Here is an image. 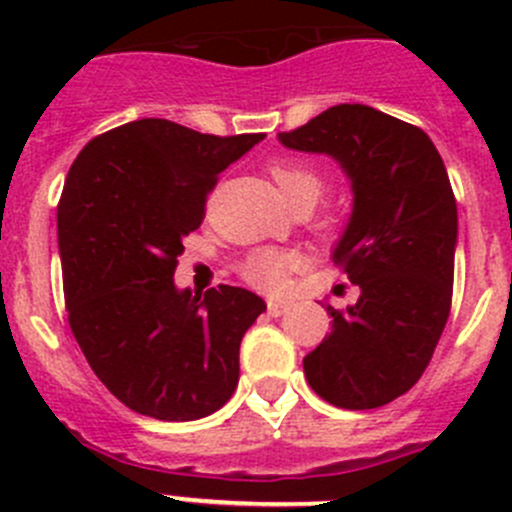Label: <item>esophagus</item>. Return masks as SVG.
I'll list each match as a JSON object with an SVG mask.
<instances>
[{
	"mask_svg": "<svg viewBox=\"0 0 512 512\" xmlns=\"http://www.w3.org/2000/svg\"><path fill=\"white\" fill-rule=\"evenodd\" d=\"M267 312H270L272 317H282V314L289 312V304L277 302V299H270V302H267Z\"/></svg>",
	"mask_w": 512,
	"mask_h": 512,
	"instance_id": "obj_1",
	"label": "esophagus"
}]
</instances>
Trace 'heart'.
<instances>
[{
    "instance_id": "heart-1",
    "label": "heart",
    "mask_w": 512,
    "mask_h": 512,
    "mask_svg": "<svg viewBox=\"0 0 512 512\" xmlns=\"http://www.w3.org/2000/svg\"><path fill=\"white\" fill-rule=\"evenodd\" d=\"M270 178L275 180L280 195L294 210H309L327 190V175L317 165L302 163V160H275L270 165ZM299 265H302V257L297 252L255 247L247 252L237 270L247 285L275 294L287 289L289 277L294 270H299Z\"/></svg>"
}]
</instances>
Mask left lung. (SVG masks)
Returning <instances> with one entry per match:
<instances>
[{"instance_id":"8db88e82","label":"left lung","mask_w":512,"mask_h":512,"mask_svg":"<svg viewBox=\"0 0 512 512\" xmlns=\"http://www.w3.org/2000/svg\"><path fill=\"white\" fill-rule=\"evenodd\" d=\"M280 141L334 156L354 188L334 265L361 294L327 307L332 332L304 356V376L339 409H379L421 379L451 314L458 210L446 165L421 128L361 103L327 108Z\"/></svg>"}]
</instances>
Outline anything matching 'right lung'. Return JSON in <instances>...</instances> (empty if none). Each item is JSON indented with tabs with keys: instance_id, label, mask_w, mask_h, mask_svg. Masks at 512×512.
Returning a JSON list of instances; mask_svg holds the SVG:
<instances>
[{
	"instance_id": "right-lung-1",
	"label": "right lung",
	"mask_w": 512,
	"mask_h": 512,
	"mask_svg": "<svg viewBox=\"0 0 512 512\" xmlns=\"http://www.w3.org/2000/svg\"><path fill=\"white\" fill-rule=\"evenodd\" d=\"M262 138L141 118L96 136L69 168L56 208L69 327L136 414L195 421L235 391L240 342L267 304L230 285L178 292L173 275L218 175Z\"/></svg>"
}]
</instances>
